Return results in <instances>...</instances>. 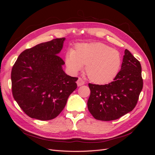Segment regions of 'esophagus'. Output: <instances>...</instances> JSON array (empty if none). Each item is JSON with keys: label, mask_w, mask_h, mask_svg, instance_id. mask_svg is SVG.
Instances as JSON below:
<instances>
[{"label": "esophagus", "mask_w": 155, "mask_h": 155, "mask_svg": "<svg viewBox=\"0 0 155 155\" xmlns=\"http://www.w3.org/2000/svg\"><path fill=\"white\" fill-rule=\"evenodd\" d=\"M84 84H85V81H84L81 78H79L78 79V81H77V85H78V87L81 86V85H83Z\"/></svg>", "instance_id": "34e87169"}]
</instances>
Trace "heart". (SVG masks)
Listing matches in <instances>:
<instances>
[{
    "mask_svg": "<svg viewBox=\"0 0 155 155\" xmlns=\"http://www.w3.org/2000/svg\"><path fill=\"white\" fill-rule=\"evenodd\" d=\"M65 62L70 71L76 73L85 66L90 80L98 85L111 82L118 74L121 63L119 51L102 43L78 44L65 55Z\"/></svg>",
    "mask_w": 155,
    "mask_h": 155,
    "instance_id": "obj_1",
    "label": "heart"
}]
</instances>
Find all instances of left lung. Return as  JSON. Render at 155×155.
<instances>
[{
    "instance_id": "1",
    "label": "left lung",
    "mask_w": 155,
    "mask_h": 155,
    "mask_svg": "<svg viewBox=\"0 0 155 155\" xmlns=\"http://www.w3.org/2000/svg\"><path fill=\"white\" fill-rule=\"evenodd\" d=\"M88 87L91 95L87 106L94 118L101 121L118 119L137 104L143 88L141 64L126 49L114 81L101 85L88 83Z\"/></svg>"
}]
</instances>
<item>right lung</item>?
Instances as JSON below:
<instances>
[{"instance_id":"obj_1","label":"right lung","mask_w":155,"mask_h":155,"mask_svg":"<svg viewBox=\"0 0 155 155\" xmlns=\"http://www.w3.org/2000/svg\"><path fill=\"white\" fill-rule=\"evenodd\" d=\"M65 38L42 43L18 56L11 74L12 94L21 109L31 118H56L76 90L78 78L65 74L58 55Z\"/></svg>"}]
</instances>
